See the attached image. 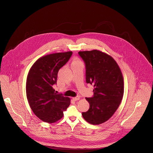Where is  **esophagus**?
Listing matches in <instances>:
<instances>
[{"instance_id":"34e87169","label":"esophagus","mask_w":153,"mask_h":153,"mask_svg":"<svg viewBox=\"0 0 153 153\" xmlns=\"http://www.w3.org/2000/svg\"><path fill=\"white\" fill-rule=\"evenodd\" d=\"M80 99V97H73V100L74 101H77V100H79Z\"/></svg>"}]
</instances>
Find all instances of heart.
Masks as SVG:
<instances>
[{"instance_id":"1","label":"heart","mask_w":153,"mask_h":153,"mask_svg":"<svg viewBox=\"0 0 153 153\" xmlns=\"http://www.w3.org/2000/svg\"><path fill=\"white\" fill-rule=\"evenodd\" d=\"M79 62L78 60H77V59H76V60H74V62Z\"/></svg>"}]
</instances>
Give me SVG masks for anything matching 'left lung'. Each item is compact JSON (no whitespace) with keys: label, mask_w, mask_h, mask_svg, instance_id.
Instances as JSON below:
<instances>
[{"label":"left lung","mask_w":153,"mask_h":153,"mask_svg":"<svg viewBox=\"0 0 153 153\" xmlns=\"http://www.w3.org/2000/svg\"><path fill=\"white\" fill-rule=\"evenodd\" d=\"M85 63L86 82L94 87L93 97L85 98L90 108L82 112L84 119L92 125L108 120L122 101L124 92L121 70L110 55L98 51L78 52Z\"/></svg>","instance_id":"obj_1"}]
</instances>
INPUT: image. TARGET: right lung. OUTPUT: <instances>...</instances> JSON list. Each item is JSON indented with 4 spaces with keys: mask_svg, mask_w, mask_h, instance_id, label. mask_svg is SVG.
<instances>
[{
    "mask_svg": "<svg viewBox=\"0 0 153 153\" xmlns=\"http://www.w3.org/2000/svg\"><path fill=\"white\" fill-rule=\"evenodd\" d=\"M71 51L55 53L37 59L27 78L26 94L34 113L42 121L54 123L63 116L71 99L57 94L53 88L56 84L59 70L70 59Z\"/></svg>",
    "mask_w": 153,
    "mask_h": 153,
    "instance_id": "1",
    "label": "right lung"
}]
</instances>
